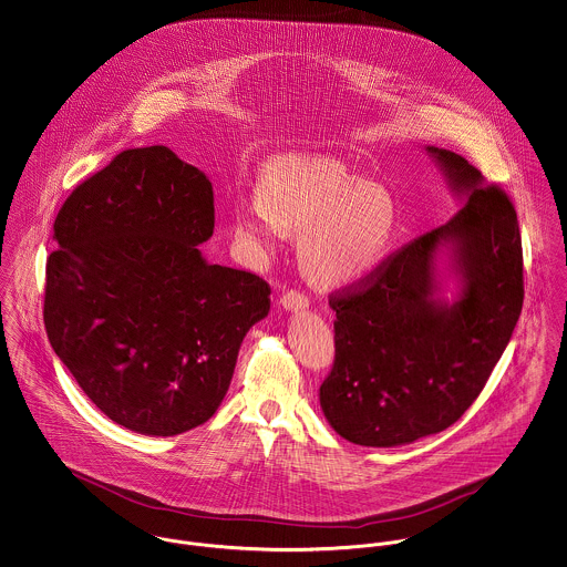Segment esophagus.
<instances>
[{"instance_id":"34e87169","label":"esophagus","mask_w":567,"mask_h":567,"mask_svg":"<svg viewBox=\"0 0 567 567\" xmlns=\"http://www.w3.org/2000/svg\"><path fill=\"white\" fill-rule=\"evenodd\" d=\"M280 302H282L287 310H302V308L308 306V296H306L305 291H300V289H289L287 293H282Z\"/></svg>"}]
</instances>
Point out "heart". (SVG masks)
<instances>
[{
    "label": "heart",
    "mask_w": 567,
    "mask_h": 567,
    "mask_svg": "<svg viewBox=\"0 0 567 567\" xmlns=\"http://www.w3.org/2000/svg\"><path fill=\"white\" fill-rule=\"evenodd\" d=\"M235 230L261 255H271L287 233H302L308 271L328 285L353 282L373 271L389 250L391 196L332 159L287 157L261 178L259 196L235 198Z\"/></svg>",
    "instance_id": "heart-1"
}]
</instances>
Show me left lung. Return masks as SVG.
Masks as SVG:
<instances>
[{"label": "left lung", "instance_id": "obj_1", "mask_svg": "<svg viewBox=\"0 0 567 567\" xmlns=\"http://www.w3.org/2000/svg\"><path fill=\"white\" fill-rule=\"evenodd\" d=\"M468 203L328 296L334 364L319 389L337 434L394 446L444 432L473 405L523 312V239L509 196L466 157L427 148ZM453 243L465 280L453 307L433 300L436 246Z\"/></svg>", "mask_w": 567, "mask_h": 567}]
</instances>
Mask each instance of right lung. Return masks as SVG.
<instances>
[{
    "label": "right lung",
    "mask_w": 567,
    "mask_h": 567,
    "mask_svg": "<svg viewBox=\"0 0 567 567\" xmlns=\"http://www.w3.org/2000/svg\"><path fill=\"white\" fill-rule=\"evenodd\" d=\"M214 219L209 178L157 144L121 151L53 221L49 343L131 432L176 436L207 423L246 332L269 310L261 276L203 259Z\"/></svg>",
    "instance_id": "add662e5"
}]
</instances>
